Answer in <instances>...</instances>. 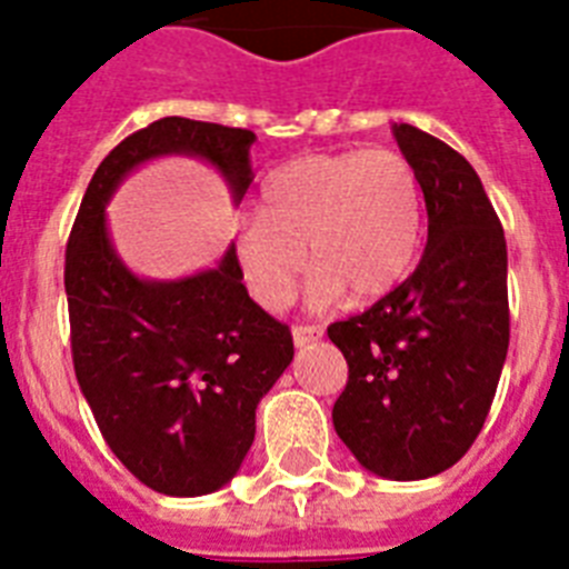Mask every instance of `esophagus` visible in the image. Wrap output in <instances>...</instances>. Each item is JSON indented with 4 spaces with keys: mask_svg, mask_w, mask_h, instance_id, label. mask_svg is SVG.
<instances>
[{
    "mask_svg": "<svg viewBox=\"0 0 569 569\" xmlns=\"http://www.w3.org/2000/svg\"><path fill=\"white\" fill-rule=\"evenodd\" d=\"M321 336H325V330H321V327H295L292 330V339L298 348H307V345L318 341Z\"/></svg>",
    "mask_w": 569,
    "mask_h": 569,
    "instance_id": "esophagus-1",
    "label": "esophagus"
}]
</instances>
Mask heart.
<instances>
[{
  "instance_id": "obj_1",
  "label": "heart",
  "mask_w": 569,
  "mask_h": 569,
  "mask_svg": "<svg viewBox=\"0 0 569 569\" xmlns=\"http://www.w3.org/2000/svg\"><path fill=\"white\" fill-rule=\"evenodd\" d=\"M423 224L418 172L395 149L307 154L266 178L237 230L239 271L271 312L289 307L309 257L312 303L389 295L412 269Z\"/></svg>"
}]
</instances>
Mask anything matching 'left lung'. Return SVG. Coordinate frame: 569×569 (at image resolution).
<instances>
[{"label": "left lung", "instance_id": "8db88e82", "mask_svg": "<svg viewBox=\"0 0 569 569\" xmlns=\"http://www.w3.org/2000/svg\"><path fill=\"white\" fill-rule=\"evenodd\" d=\"M395 140L427 201L418 269L327 336L348 359L332 427L365 470L436 477L470 450L509 353V253L473 166L415 124Z\"/></svg>", "mask_w": 569, "mask_h": 569}]
</instances>
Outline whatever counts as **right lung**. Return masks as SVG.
Listing matches in <instances>:
<instances>
[{"label":"right lung","mask_w":569,"mask_h":569,"mask_svg":"<svg viewBox=\"0 0 569 569\" xmlns=\"http://www.w3.org/2000/svg\"><path fill=\"white\" fill-rule=\"evenodd\" d=\"M251 131L166 117L131 133L92 174L67 242L72 362L101 436L151 491L201 497L242 468L257 403L295 357L289 327L248 298L230 244L216 269L142 280L110 242L104 207L137 166L183 154L251 187Z\"/></svg>","instance_id":"add662e5"}]
</instances>
